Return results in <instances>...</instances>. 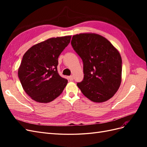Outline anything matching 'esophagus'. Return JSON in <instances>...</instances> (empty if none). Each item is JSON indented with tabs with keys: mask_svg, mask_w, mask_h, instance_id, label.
<instances>
[{
	"mask_svg": "<svg viewBox=\"0 0 147 147\" xmlns=\"http://www.w3.org/2000/svg\"><path fill=\"white\" fill-rule=\"evenodd\" d=\"M68 78H69V80L70 81H72L73 80H74V77L72 76V75H70V76H69L68 77Z\"/></svg>",
	"mask_w": 147,
	"mask_h": 147,
	"instance_id": "34e87169",
	"label": "esophagus"
}]
</instances>
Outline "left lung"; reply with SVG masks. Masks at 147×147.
Returning a JSON list of instances; mask_svg holds the SVG:
<instances>
[{
	"instance_id": "8db88e82",
	"label": "left lung",
	"mask_w": 147,
	"mask_h": 147,
	"mask_svg": "<svg viewBox=\"0 0 147 147\" xmlns=\"http://www.w3.org/2000/svg\"><path fill=\"white\" fill-rule=\"evenodd\" d=\"M71 45L83 63L84 78L77 84L82 92L94 102L112 98L121 82L122 59L117 49L94 33L74 35Z\"/></svg>"
}]
</instances>
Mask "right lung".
<instances>
[{
  "label": "right lung",
  "mask_w": 147,
  "mask_h": 147,
  "mask_svg": "<svg viewBox=\"0 0 147 147\" xmlns=\"http://www.w3.org/2000/svg\"><path fill=\"white\" fill-rule=\"evenodd\" d=\"M70 39L71 35L50 38L25 53L18 74L23 90L34 100L48 103L63 92L68 81L59 75L57 66Z\"/></svg>",
  "instance_id": "right-lung-1"
}]
</instances>
